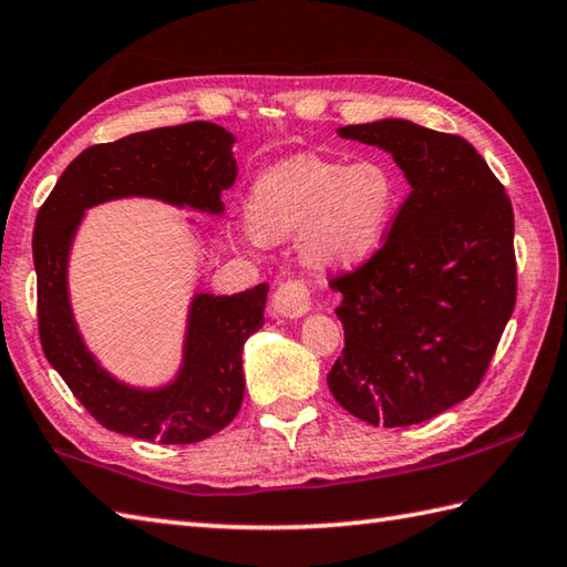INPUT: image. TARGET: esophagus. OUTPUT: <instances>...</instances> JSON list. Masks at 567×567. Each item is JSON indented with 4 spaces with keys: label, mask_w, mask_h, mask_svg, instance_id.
I'll return each instance as SVG.
<instances>
[{
    "label": "esophagus",
    "mask_w": 567,
    "mask_h": 567,
    "mask_svg": "<svg viewBox=\"0 0 567 567\" xmlns=\"http://www.w3.org/2000/svg\"><path fill=\"white\" fill-rule=\"evenodd\" d=\"M271 310H274L276 318H288V320L306 316L308 310H310V291H308V286L300 281V279L284 281L279 288H276Z\"/></svg>",
    "instance_id": "1"
}]
</instances>
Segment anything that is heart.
I'll return each mask as SVG.
<instances>
[{"label": "heart", "instance_id": "b5f03b06", "mask_svg": "<svg viewBox=\"0 0 567 567\" xmlns=\"http://www.w3.org/2000/svg\"><path fill=\"white\" fill-rule=\"evenodd\" d=\"M399 205L401 186L386 161L296 154L251 183L247 233L264 241L298 233V254L310 269L350 271L384 247Z\"/></svg>", "mask_w": 567, "mask_h": 567}]
</instances>
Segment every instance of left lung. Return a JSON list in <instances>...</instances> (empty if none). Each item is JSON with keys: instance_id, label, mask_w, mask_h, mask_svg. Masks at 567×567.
Returning a JSON list of instances; mask_svg holds the SVG:
<instances>
[{"instance_id": "1", "label": "left lung", "mask_w": 567, "mask_h": 567, "mask_svg": "<svg viewBox=\"0 0 567 567\" xmlns=\"http://www.w3.org/2000/svg\"><path fill=\"white\" fill-rule=\"evenodd\" d=\"M384 148L411 193L372 259L332 279L344 350L328 386L384 429L431 421L477 389L516 303L514 210L475 146L409 120L340 126Z\"/></svg>"}]
</instances>
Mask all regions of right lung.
I'll return each instance as SVG.
<instances>
[{
    "label": "right lung",
    "instance_id": "right-lung-1",
    "mask_svg": "<svg viewBox=\"0 0 567 567\" xmlns=\"http://www.w3.org/2000/svg\"><path fill=\"white\" fill-rule=\"evenodd\" d=\"M233 144L235 134L223 126L188 122L90 146L63 171L37 215L33 267L43 354L92 419L114 433L188 445L223 431L245 396L241 350L264 326L269 286L235 296L195 293L176 377L154 389L124 384L87 350L73 318L68 257L78 227L90 207L120 198L223 215L219 195L237 178Z\"/></svg>",
    "mask_w": 567,
    "mask_h": 567
}]
</instances>
